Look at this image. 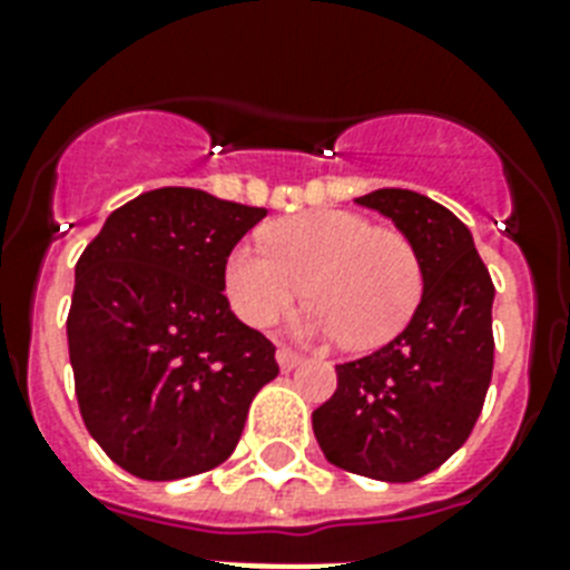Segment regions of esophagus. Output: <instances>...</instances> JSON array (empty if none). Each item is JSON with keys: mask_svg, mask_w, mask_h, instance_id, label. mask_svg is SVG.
I'll list each match as a JSON object with an SVG mask.
<instances>
[{"mask_svg": "<svg viewBox=\"0 0 570 570\" xmlns=\"http://www.w3.org/2000/svg\"><path fill=\"white\" fill-rule=\"evenodd\" d=\"M277 364H281V370H286V373H289V370H293V366L302 364V355H298V352H295V348L281 346V348H277Z\"/></svg>", "mask_w": 570, "mask_h": 570, "instance_id": "esophagus-1", "label": "esophagus"}]
</instances>
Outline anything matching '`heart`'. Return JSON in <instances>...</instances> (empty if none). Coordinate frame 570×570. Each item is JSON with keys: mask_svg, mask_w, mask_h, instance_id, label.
<instances>
[{"mask_svg": "<svg viewBox=\"0 0 570 570\" xmlns=\"http://www.w3.org/2000/svg\"><path fill=\"white\" fill-rule=\"evenodd\" d=\"M304 293V328L357 352L405 328L423 298V263L405 233L366 215L313 209L268 227L266 245L239 242L224 266L233 311L254 328L275 325Z\"/></svg>", "mask_w": 570, "mask_h": 570, "instance_id": "obj_1", "label": "heart"}]
</instances>
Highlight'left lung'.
Returning a JSON list of instances; mask_svg holds the SVG:
<instances>
[{"mask_svg": "<svg viewBox=\"0 0 570 570\" xmlns=\"http://www.w3.org/2000/svg\"><path fill=\"white\" fill-rule=\"evenodd\" d=\"M357 204L414 242L423 298L387 346L337 366V390L313 411V434L348 473L414 482L441 468L482 414L494 370V284L446 206L407 189H379Z\"/></svg>", "mask_w": 570, "mask_h": 570, "instance_id": "1", "label": "left lung"}]
</instances>
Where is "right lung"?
I'll list each match as a JSON object with an SVG mask.
<instances>
[{"mask_svg":"<svg viewBox=\"0 0 570 570\" xmlns=\"http://www.w3.org/2000/svg\"><path fill=\"white\" fill-rule=\"evenodd\" d=\"M259 206L165 186L106 218L76 263L67 346L85 429L118 468L168 482L218 468L250 399L277 375L275 346L224 295Z\"/></svg>","mask_w":570,"mask_h":570,"instance_id":"1","label":"right lung"}]
</instances>
